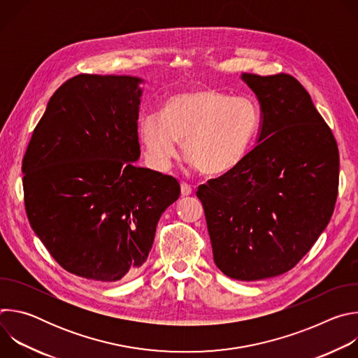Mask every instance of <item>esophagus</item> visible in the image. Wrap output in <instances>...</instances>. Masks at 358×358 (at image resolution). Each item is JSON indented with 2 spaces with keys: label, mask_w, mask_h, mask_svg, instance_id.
<instances>
[{
  "label": "esophagus",
  "mask_w": 358,
  "mask_h": 358,
  "mask_svg": "<svg viewBox=\"0 0 358 358\" xmlns=\"http://www.w3.org/2000/svg\"><path fill=\"white\" fill-rule=\"evenodd\" d=\"M191 194H192V188H191L188 184L181 182V195H182V196H188V195H191Z\"/></svg>",
  "instance_id": "esophagus-1"
}]
</instances>
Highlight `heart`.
Instances as JSON below:
<instances>
[{"instance_id": "1", "label": "heart", "mask_w": 358, "mask_h": 358, "mask_svg": "<svg viewBox=\"0 0 358 358\" xmlns=\"http://www.w3.org/2000/svg\"><path fill=\"white\" fill-rule=\"evenodd\" d=\"M261 119L259 106L249 96L191 89L169 97L162 116H144L138 137L147 160L157 170L171 166L181 141L187 159L202 174L220 176L245 159Z\"/></svg>"}]
</instances>
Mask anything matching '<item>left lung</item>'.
Masks as SVG:
<instances>
[{
  "mask_svg": "<svg viewBox=\"0 0 358 358\" xmlns=\"http://www.w3.org/2000/svg\"><path fill=\"white\" fill-rule=\"evenodd\" d=\"M261 108L245 159L199 185L214 262L228 278L279 276L310 250L337 198L338 148L310 94L290 75L242 73Z\"/></svg>",
  "mask_w": 358,
  "mask_h": 358,
  "instance_id": "8db88e82",
  "label": "left lung"
}]
</instances>
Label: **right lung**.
<instances>
[{
  "instance_id": "obj_1",
  "label": "right lung",
  "mask_w": 358,
  "mask_h": 358,
  "mask_svg": "<svg viewBox=\"0 0 358 358\" xmlns=\"http://www.w3.org/2000/svg\"><path fill=\"white\" fill-rule=\"evenodd\" d=\"M143 79L78 75L50 97L22 160L29 224L68 272L97 282L134 275L162 214L180 196L171 176L137 167Z\"/></svg>"
}]
</instances>
